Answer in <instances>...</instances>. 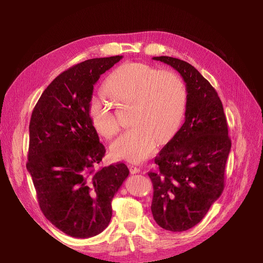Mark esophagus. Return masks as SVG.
Returning <instances> with one entry per match:
<instances>
[{"instance_id":"esophagus-1","label":"esophagus","mask_w":263,"mask_h":263,"mask_svg":"<svg viewBox=\"0 0 263 263\" xmlns=\"http://www.w3.org/2000/svg\"><path fill=\"white\" fill-rule=\"evenodd\" d=\"M129 171H130V173H131L132 175H134V174H139V173L141 172V170H140L139 167L133 166V165H129Z\"/></svg>"}]
</instances>
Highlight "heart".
I'll return each instance as SVG.
<instances>
[{"mask_svg":"<svg viewBox=\"0 0 263 263\" xmlns=\"http://www.w3.org/2000/svg\"><path fill=\"white\" fill-rule=\"evenodd\" d=\"M105 91L123 104H131L133 126L110 145V153L121 160L140 163L153 156L159 142L167 143L180 129L187 109V89L173 71H159L154 66L128 62L110 72ZM91 126L103 137L118 131V121L110 105L95 96L88 103Z\"/></svg>","mask_w":263,"mask_h":263,"instance_id":"b5f03b06","label":"heart"}]
</instances>
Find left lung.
Segmentation results:
<instances>
[{"instance_id": "8db88e82", "label": "left lung", "mask_w": 263, "mask_h": 263, "mask_svg": "<svg viewBox=\"0 0 263 263\" xmlns=\"http://www.w3.org/2000/svg\"><path fill=\"white\" fill-rule=\"evenodd\" d=\"M172 66L185 82V121L164 146L150 172L154 185L151 212L165 230L185 231L197 225L224 190L231 148L222 101L191 64L170 57L154 58Z\"/></svg>"}]
</instances>
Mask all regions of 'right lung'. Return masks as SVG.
Returning a JSON list of instances; mask_svg holds the SVG:
<instances>
[{
    "label": "right lung",
    "mask_w": 263,
    "mask_h": 263,
    "mask_svg": "<svg viewBox=\"0 0 263 263\" xmlns=\"http://www.w3.org/2000/svg\"><path fill=\"white\" fill-rule=\"evenodd\" d=\"M121 59H92L67 69L50 83L32 113L26 168L44 215L73 238L95 237L107 227L110 202L129 176L123 163L95 171L105 148L87 112L93 85Z\"/></svg>",
    "instance_id": "1"
}]
</instances>
